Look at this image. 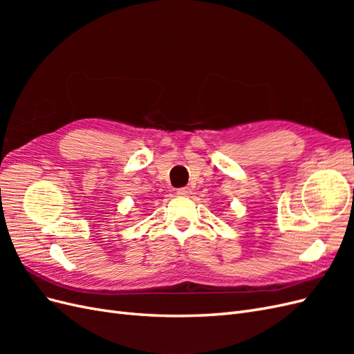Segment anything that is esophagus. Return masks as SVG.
Here are the masks:
<instances>
[{
    "instance_id": "obj_1",
    "label": "esophagus",
    "mask_w": 354,
    "mask_h": 354,
    "mask_svg": "<svg viewBox=\"0 0 354 354\" xmlns=\"http://www.w3.org/2000/svg\"><path fill=\"white\" fill-rule=\"evenodd\" d=\"M192 194V189L190 187H180V189H177V195H180V196H189Z\"/></svg>"
}]
</instances>
